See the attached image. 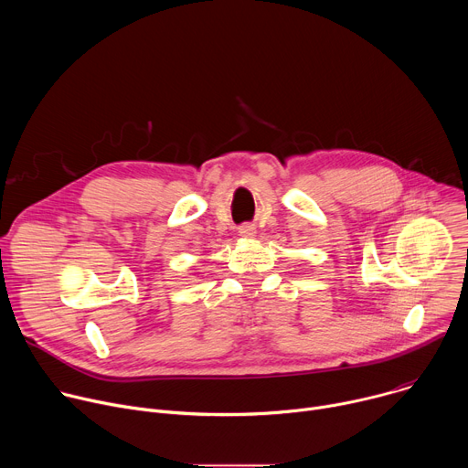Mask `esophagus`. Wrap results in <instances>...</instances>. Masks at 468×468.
I'll list each match as a JSON object with an SVG mask.
<instances>
[{"label": "esophagus", "mask_w": 468, "mask_h": 468, "mask_svg": "<svg viewBox=\"0 0 468 468\" xmlns=\"http://www.w3.org/2000/svg\"><path fill=\"white\" fill-rule=\"evenodd\" d=\"M239 233H240L242 237H253V235H255V228H253L251 224H242V226L239 228Z\"/></svg>", "instance_id": "1"}]
</instances>
